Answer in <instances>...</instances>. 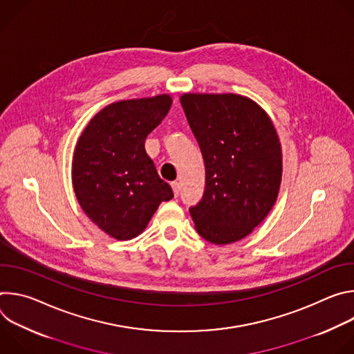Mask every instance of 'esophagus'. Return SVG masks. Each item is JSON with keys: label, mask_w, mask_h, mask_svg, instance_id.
<instances>
[{"label": "esophagus", "mask_w": 354, "mask_h": 354, "mask_svg": "<svg viewBox=\"0 0 354 354\" xmlns=\"http://www.w3.org/2000/svg\"><path fill=\"white\" fill-rule=\"evenodd\" d=\"M171 186H172V189H174V194H175V196H178V194H179V189H180L179 183L175 180V182H172V183H171Z\"/></svg>", "instance_id": "1"}]
</instances>
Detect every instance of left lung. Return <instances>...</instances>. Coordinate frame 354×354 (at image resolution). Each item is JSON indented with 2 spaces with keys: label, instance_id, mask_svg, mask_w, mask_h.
I'll return each mask as SVG.
<instances>
[{
  "label": "left lung",
  "instance_id": "8db88e82",
  "mask_svg": "<svg viewBox=\"0 0 354 354\" xmlns=\"http://www.w3.org/2000/svg\"><path fill=\"white\" fill-rule=\"evenodd\" d=\"M187 123L206 167V189L189 209L196 231L217 245L249 235L272 210L281 182V145L268 113L235 93H185Z\"/></svg>",
  "mask_w": 354,
  "mask_h": 354
}]
</instances>
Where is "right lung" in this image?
Here are the masks:
<instances>
[{
    "mask_svg": "<svg viewBox=\"0 0 354 354\" xmlns=\"http://www.w3.org/2000/svg\"><path fill=\"white\" fill-rule=\"evenodd\" d=\"M171 105L169 95L119 100L97 112L78 138L71 172L77 200L116 239L141 234L162 201L174 197L144 147Z\"/></svg>",
    "mask_w": 354,
    "mask_h": 354,
    "instance_id": "add662e5",
    "label": "right lung"
}]
</instances>
